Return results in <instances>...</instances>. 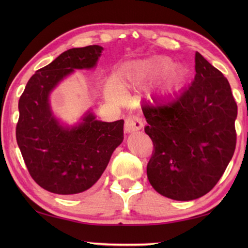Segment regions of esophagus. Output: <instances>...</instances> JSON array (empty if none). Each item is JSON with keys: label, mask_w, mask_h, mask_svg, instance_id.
<instances>
[{"label": "esophagus", "mask_w": 248, "mask_h": 248, "mask_svg": "<svg viewBox=\"0 0 248 248\" xmlns=\"http://www.w3.org/2000/svg\"><path fill=\"white\" fill-rule=\"evenodd\" d=\"M143 127V120L137 115H128L124 123V130L127 132H133Z\"/></svg>", "instance_id": "esophagus-1"}]
</instances>
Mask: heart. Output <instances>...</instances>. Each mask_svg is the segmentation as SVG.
Listing matches in <instances>:
<instances>
[{
    "label": "heart",
    "instance_id": "obj_1",
    "mask_svg": "<svg viewBox=\"0 0 248 248\" xmlns=\"http://www.w3.org/2000/svg\"><path fill=\"white\" fill-rule=\"evenodd\" d=\"M169 65V60L166 59H159L154 62H144V63H138L133 66L131 71L128 73L127 78L130 84H140L142 82L156 77L158 73H161L163 70H165ZM167 79H169L170 85L175 86L182 84L185 79V73L182 69L174 68L170 69L167 73ZM106 93L109 98L116 102L123 100L124 95L123 92L114 83H110L107 86Z\"/></svg>",
    "mask_w": 248,
    "mask_h": 248
}]
</instances>
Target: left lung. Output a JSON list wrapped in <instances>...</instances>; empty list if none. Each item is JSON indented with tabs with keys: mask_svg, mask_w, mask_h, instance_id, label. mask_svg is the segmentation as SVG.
Segmentation results:
<instances>
[{
	"mask_svg": "<svg viewBox=\"0 0 248 248\" xmlns=\"http://www.w3.org/2000/svg\"><path fill=\"white\" fill-rule=\"evenodd\" d=\"M187 89L169 99L142 104L153 142L150 184L167 198L194 200L212 189L236 146L237 105L229 81L199 52Z\"/></svg>",
	"mask_w": 248,
	"mask_h": 248,
	"instance_id": "1",
	"label": "left lung"
}]
</instances>
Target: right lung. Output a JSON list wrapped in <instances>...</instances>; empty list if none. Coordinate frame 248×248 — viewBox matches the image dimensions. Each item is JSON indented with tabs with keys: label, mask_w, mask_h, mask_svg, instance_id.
I'll return each mask as SVG.
<instances>
[{
	"label": "right lung",
	"mask_w": 248,
	"mask_h": 248,
	"mask_svg": "<svg viewBox=\"0 0 248 248\" xmlns=\"http://www.w3.org/2000/svg\"><path fill=\"white\" fill-rule=\"evenodd\" d=\"M103 51L100 46L69 49L29 79L18 102L16 140L31 178L58 195L83 192L106 170L124 140V120L103 123L90 112L83 123L63 128L54 119L48 97L74 69H91Z\"/></svg>",
	"instance_id": "1"
}]
</instances>
